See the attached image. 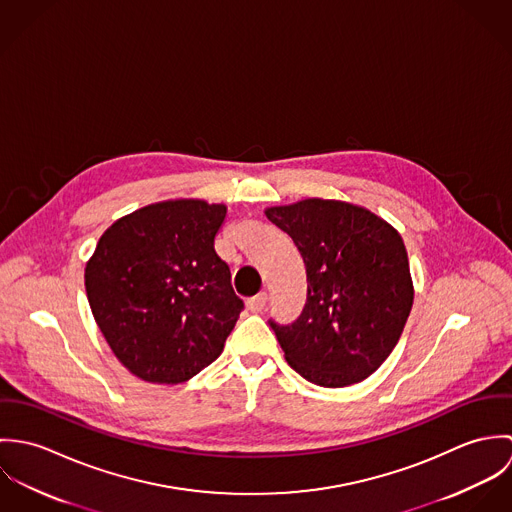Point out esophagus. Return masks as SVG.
I'll list each match as a JSON object with an SVG mask.
<instances>
[{"label":"esophagus","mask_w":512,"mask_h":512,"mask_svg":"<svg viewBox=\"0 0 512 512\" xmlns=\"http://www.w3.org/2000/svg\"><path fill=\"white\" fill-rule=\"evenodd\" d=\"M266 301H268L266 293H258V295H254V297H250V299L246 301V307H248L252 313H260V311H264Z\"/></svg>","instance_id":"34e87169"}]
</instances>
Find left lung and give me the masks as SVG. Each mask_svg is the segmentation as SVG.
<instances>
[{
	"instance_id": "obj_1",
	"label": "left lung",
	"mask_w": 512,
	"mask_h": 512,
	"mask_svg": "<svg viewBox=\"0 0 512 512\" xmlns=\"http://www.w3.org/2000/svg\"><path fill=\"white\" fill-rule=\"evenodd\" d=\"M264 213L292 238L307 274L301 315L290 325L270 321L288 365L325 388L365 380L396 347L414 303L402 236L343 201L305 199Z\"/></svg>"
}]
</instances>
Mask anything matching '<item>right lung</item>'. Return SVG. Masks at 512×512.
<instances>
[{
	"label": "right lung",
	"instance_id": "1",
	"mask_svg": "<svg viewBox=\"0 0 512 512\" xmlns=\"http://www.w3.org/2000/svg\"><path fill=\"white\" fill-rule=\"evenodd\" d=\"M224 205L175 199L116 220L86 262L92 315L116 359L153 384H179L219 359L242 299L215 252Z\"/></svg>",
	"mask_w": 512,
	"mask_h": 512
}]
</instances>
